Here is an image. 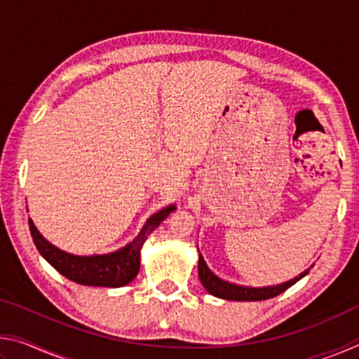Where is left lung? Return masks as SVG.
Returning a JSON list of instances; mask_svg holds the SVG:
<instances>
[{
    "instance_id": "8db88e82",
    "label": "left lung",
    "mask_w": 359,
    "mask_h": 359,
    "mask_svg": "<svg viewBox=\"0 0 359 359\" xmlns=\"http://www.w3.org/2000/svg\"><path fill=\"white\" fill-rule=\"evenodd\" d=\"M311 267L301 272L299 276H296L294 278H291V280H287L283 283L269 285V287H245V285H238V283L223 280L222 277L214 274V272L209 269V266L204 261V257L201 253H199V259H198V274H199V280H201V283L204 285V288L208 290V293H210L212 296L220 297V299H226V301L271 299V297L283 293L285 290H288L291 285H294L297 280H301L302 277H306L309 274V271H311Z\"/></svg>"
}]
</instances>
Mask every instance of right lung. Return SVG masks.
Returning <instances> with one entry per match:
<instances>
[{
	"instance_id": "add662e5",
	"label": "right lung",
	"mask_w": 359,
	"mask_h": 359,
	"mask_svg": "<svg viewBox=\"0 0 359 359\" xmlns=\"http://www.w3.org/2000/svg\"><path fill=\"white\" fill-rule=\"evenodd\" d=\"M175 209L177 205L169 204L168 208L149 217L136 238L118 250L102 255H88V257L68 253L50 244L34 226L32 218L28 220V224L36 248L42 258L55 267L60 274L72 282L88 285V287L118 288L135 280L141 267V248L144 242L147 241L151 231L160 226V223Z\"/></svg>"
}]
</instances>
